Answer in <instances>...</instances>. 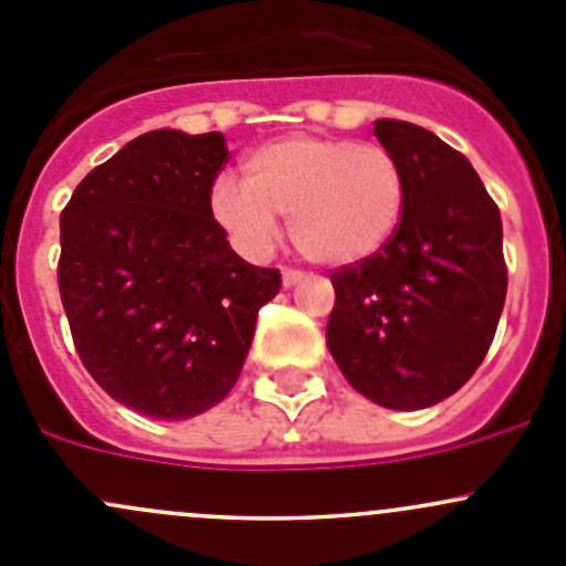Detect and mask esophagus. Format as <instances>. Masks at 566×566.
Here are the masks:
<instances>
[{
	"mask_svg": "<svg viewBox=\"0 0 566 566\" xmlns=\"http://www.w3.org/2000/svg\"><path fill=\"white\" fill-rule=\"evenodd\" d=\"M298 282H304V273L293 271V268H284L282 271V284L284 287H295Z\"/></svg>",
	"mask_w": 566,
	"mask_h": 566,
	"instance_id": "obj_1",
	"label": "esophagus"
}]
</instances>
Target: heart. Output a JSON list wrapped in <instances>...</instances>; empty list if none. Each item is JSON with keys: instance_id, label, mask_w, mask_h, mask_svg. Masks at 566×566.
Returning a JSON list of instances; mask_svg holds the SVG:
<instances>
[{"instance_id": "obj_1", "label": "heart", "mask_w": 566, "mask_h": 566, "mask_svg": "<svg viewBox=\"0 0 566 566\" xmlns=\"http://www.w3.org/2000/svg\"><path fill=\"white\" fill-rule=\"evenodd\" d=\"M402 208L405 175L386 147L328 136L268 142L243 164V182L219 177L210 188V213L243 254L271 249L279 213L290 216L295 249L328 268L378 254Z\"/></svg>"}]
</instances>
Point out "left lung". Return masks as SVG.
<instances>
[{"label": "left lung", "mask_w": 566, "mask_h": 566, "mask_svg": "<svg viewBox=\"0 0 566 566\" xmlns=\"http://www.w3.org/2000/svg\"><path fill=\"white\" fill-rule=\"evenodd\" d=\"M405 175V208L384 249L331 273L325 342L358 394L421 410L468 384L506 298L501 213L462 153L432 130L375 119Z\"/></svg>", "instance_id": "1"}]
</instances>
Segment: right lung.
Instances as JSON below:
<instances>
[{"label":"right lung","mask_w":566,"mask_h":566,"mask_svg":"<svg viewBox=\"0 0 566 566\" xmlns=\"http://www.w3.org/2000/svg\"><path fill=\"white\" fill-rule=\"evenodd\" d=\"M219 130L158 128L95 167L60 216V295L78 358L108 397L191 419L235 386L276 268L235 254L210 213Z\"/></svg>","instance_id":"add662e5"}]
</instances>
